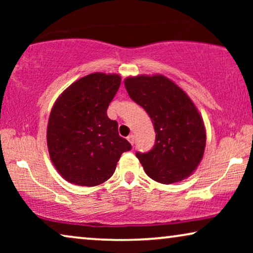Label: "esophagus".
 <instances>
[{
    "label": "esophagus",
    "instance_id": "esophagus-1",
    "mask_svg": "<svg viewBox=\"0 0 253 253\" xmlns=\"http://www.w3.org/2000/svg\"><path fill=\"white\" fill-rule=\"evenodd\" d=\"M127 140H129V143L131 145H133L134 144V136H133V134H129V136H127Z\"/></svg>",
    "mask_w": 253,
    "mask_h": 253
}]
</instances>
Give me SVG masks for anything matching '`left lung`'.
Returning <instances> with one entry per match:
<instances>
[{
	"label": "left lung",
	"mask_w": 253,
	"mask_h": 253,
	"mask_svg": "<svg viewBox=\"0 0 253 253\" xmlns=\"http://www.w3.org/2000/svg\"><path fill=\"white\" fill-rule=\"evenodd\" d=\"M124 85L130 98L146 110L157 133L150 152L136 153L145 172L162 184L188 178L206 146L205 126L195 103L162 75L127 77Z\"/></svg>",
	"instance_id": "1"
}]
</instances>
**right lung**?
Segmentation results:
<instances>
[{
	"instance_id": "obj_1",
	"label": "right lung",
	"mask_w": 253,
	"mask_h": 253,
	"mask_svg": "<svg viewBox=\"0 0 253 253\" xmlns=\"http://www.w3.org/2000/svg\"><path fill=\"white\" fill-rule=\"evenodd\" d=\"M121 76L94 72L69 86L51 108L47 126L50 160L62 177L81 186H95L112 177L129 141L107 109Z\"/></svg>"
}]
</instances>
